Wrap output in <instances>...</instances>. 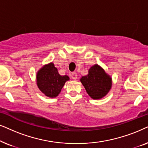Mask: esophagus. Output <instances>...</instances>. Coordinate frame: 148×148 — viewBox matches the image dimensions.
Wrapping results in <instances>:
<instances>
[{"label":"esophagus","mask_w":148,"mask_h":148,"mask_svg":"<svg viewBox=\"0 0 148 148\" xmlns=\"http://www.w3.org/2000/svg\"><path fill=\"white\" fill-rule=\"evenodd\" d=\"M77 74H76V72H72V74H71V78H72V79L74 80H76L77 79Z\"/></svg>","instance_id":"obj_1"}]
</instances>
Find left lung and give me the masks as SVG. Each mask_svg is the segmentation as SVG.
<instances>
[{"label":"left lung","instance_id":"8db88e82","mask_svg":"<svg viewBox=\"0 0 148 148\" xmlns=\"http://www.w3.org/2000/svg\"><path fill=\"white\" fill-rule=\"evenodd\" d=\"M80 81L88 95L94 99L103 97L112 86V78L97 64L88 70V74L82 76Z\"/></svg>","mask_w":148,"mask_h":148}]
</instances>
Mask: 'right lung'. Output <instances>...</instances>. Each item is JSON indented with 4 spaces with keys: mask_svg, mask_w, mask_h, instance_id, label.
Instances as JSON below:
<instances>
[{
    "mask_svg": "<svg viewBox=\"0 0 148 148\" xmlns=\"http://www.w3.org/2000/svg\"><path fill=\"white\" fill-rule=\"evenodd\" d=\"M70 78L61 76L53 63L42 67L37 73V85L39 89L49 97H56L60 94L65 82Z\"/></svg>",
    "mask_w": 148,
    "mask_h": 148,
    "instance_id": "1",
    "label": "right lung"
}]
</instances>
